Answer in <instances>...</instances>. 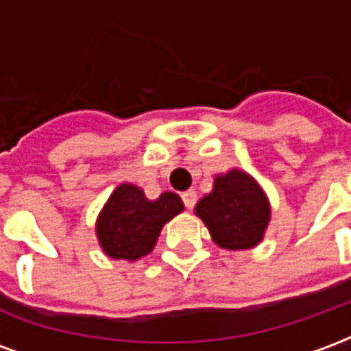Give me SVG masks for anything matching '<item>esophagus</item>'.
Listing matches in <instances>:
<instances>
[{"label": "esophagus", "mask_w": 351, "mask_h": 351, "mask_svg": "<svg viewBox=\"0 0 351 351\" xmlns=\"http://www.w3.org/2000/svg\"><path fill=\"white\" fill-rule=\"evenodd\" d=\"M182 201L184 205H186V208H193V205H195V201H197V193L193 190H188L184 191L182 193Z\"/></svg>", "instance_id": "obj_1"}]
</instances>
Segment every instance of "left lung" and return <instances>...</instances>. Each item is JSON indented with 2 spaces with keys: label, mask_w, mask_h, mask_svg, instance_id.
<instances>
[{
  "label": "left lung",
  "mask_w": 351,
  "mask_h": 351,
  "mask_svg": "<svg viewBox=\"0 0 351 351\" xmlns=\"http://www.w3.org/2000/svg\"><path fill=\"white\" fill-rule=\"evenodd\" d=\"M195 214L220 248L250 250L263 241L271 221V203L254 176L233 167L216 175L213 191L199 199Z\"/></svg>",
  "instance_id": "obj_1"
}]
</instances>
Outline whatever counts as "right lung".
I'll list each match as a JSON object with an SVG mask.
<instances>
[{
  "label": "right lung",
  "mask_w": 351,
  "mask_h": 351,
  "mask_svg": "<svg viewBox=\"0 0 351 351\" xmlns=\"http://www.w3.org/2000/svg\"><path fill=\"white\" fill-rule=\"evenodd\" d=\"M184 210L182 199L173 191L146 197L143 188L123 182L116 186L95 221V235L107 258L137 261L154 250L161 229Z\"/></svg>",
  "instance_id": "right-lung-1"
}]
</instances>
